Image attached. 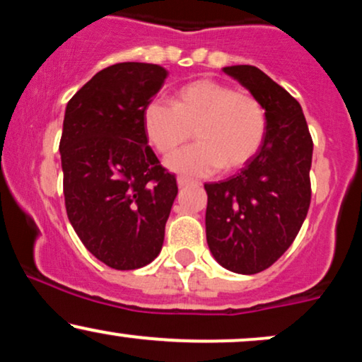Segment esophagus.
Returning <instances> with one entry per match:
<instances>
[{
	"label": "esophagus",
	"instance_id": "1",
	"mask_svg": "<svg viewBox=\"0 0 362 362\" xmlns=\"http://www.w3.org/2000/svg\"><path fill=\"white\" fill-rule=\"evenodd\" d=\"M177 184H178V187H180V189H184V187L194 184V180H190V178H187V177H178Z\"/></svg>",
	"mask_w": 362,
	"mask_h": 362
}]
</instances>
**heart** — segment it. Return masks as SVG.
Returning a JSON list of instances; mask_svg holds the SVG:
<instances>
[{"label":"heart","mask_w":362,"mask_h":362,"mask_svg":"<svg viewBox=\"0 0 362 362\" xmlns=\"http://www.w3.org/2000/svg\"><path fill=\"white\" fill-rule=\"evenodd\" d=\"M146 138L161 155H170L190 139L199 143L167 160L178 173L206 175L221 167H243L257 155L267 134V114L255 95L216 80H197L180 86L172 105L151 102L144 109Z\"/></svg>","instance_id":"obj_1"}]
</instances>
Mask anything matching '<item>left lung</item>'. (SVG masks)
I'll list each match as a JSON object with an SVG mask.
<instances>
[{
	"label": "left lung",
	"instance_id": "obj_1",
	"mask_svg": "<svg viewBox=\"0 0 362 362\" xmlns=\"http://www.w3.org/2000/svg\"><path fill=\"white\" fill-rule=\"evenodd\" d=\"M223 71L259 98L267 134L236 175L204 184L206 238L224 269L257 274L288 250L308 214L313 141L296 98L264 71L248 64Z\"/></svg>",
	"mask_w": 362,
	"mask_h": 362
}]
</instances>
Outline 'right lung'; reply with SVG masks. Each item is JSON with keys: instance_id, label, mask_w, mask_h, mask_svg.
Instances as JSON below:
<instances>
[{"instance_id": "right-lung-1", "label": "right lung", "mask_w": 362, "mask_h": 362, "mask_svg": "<svg viewBox=\"0 0 362 362\" xmlns=\"http://www.w3.org/2000/svg\"><path fill=\"white\" fill-rule=\"evenodd\" d=\"M167 74L158 64L119 62L66 105L59 143L66 213L86 250L117 271L156 259L178 192L143 126Z\"/></svg>"}]
</instances>
